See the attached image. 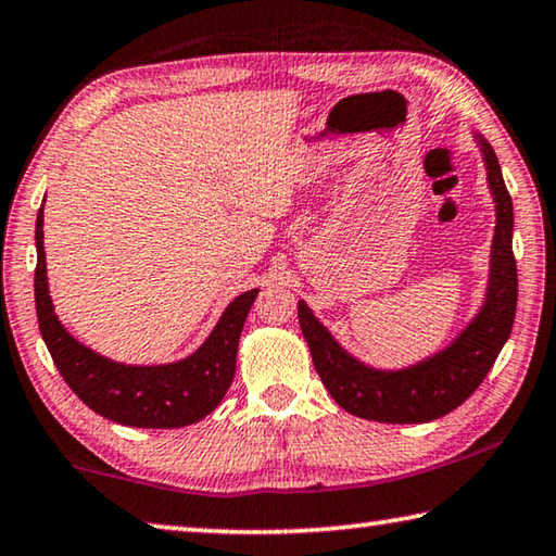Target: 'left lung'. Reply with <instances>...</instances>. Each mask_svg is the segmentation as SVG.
Returning a JSON list of instances; mask_svg holds the SVG:
<instances>
[{"instance_id": "left-lung-1", "label": "left lung", "mask_w": 556, "mask_h": 556, "mask_svg": "<svg viewBox=\"0 0 556 556\" xmlns=\"http://www.w3.org/2000/svg\"><path fill=\"white\" fill-rule=\"evenodd\" d=\"M473 142L481 149L495 208L491 262L481 306L444 348L402 368H375L348 353L306 301L299 299V326L318 378L331 397L355 417L384 425H425L444 417L476 392L510 338L517 308L513 199L493 147L478 131H473Z\"/></svg>"}]
</instances>
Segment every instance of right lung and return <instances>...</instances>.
Instances as JSON below:
<instances>
[{"mask_svg":"<svg viewBox=\"0 0 556 556\" xmlns=\"http://www.w3.org/2000/svg\"><path fill=\"white\" fill-rule=\"evenodd\" d=\"M43 203L36 215V316L43 343L68 388L100 417L125 427L178 429L208 417L232 382L242 326L260 289L235 296L208 338L181 361L159 365L117 363L80 343L55 316L46 277Z\"/></svg>","mask_w":556,"mask_h":556,"instance_id":"1","label":"right lung"}]
</instances>
